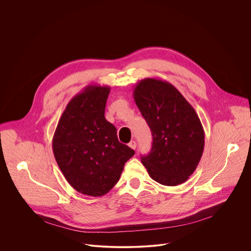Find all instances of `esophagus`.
<instances>
[{
    "label": "esophagus",
    "instance_id": "esophagus-1",
    "mask_svg": "<svg viewBox=\"0 0 251 251\" xmlns=\"http://www.w3.org/2000/svg\"><path fill=\"white\" fill-rule=\"evenodd\" d=\"M128 146L131 148V149H133V150H135L136 149V147H137V144H136V142L135 141H131L129 144H128Z\"/></svg>",
    "mask_w": 251,
    "mask_h": 251
}]
</instances>
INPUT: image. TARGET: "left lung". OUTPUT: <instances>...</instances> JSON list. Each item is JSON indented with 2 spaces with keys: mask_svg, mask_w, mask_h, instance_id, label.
Masks as SVG:
<instances>
[{
  "mask_svg": "<svg viewBox=\"0 0 251 251\" xmlns=\"http://www.w3.org/2000/svg\"><path fill=\"white\" fill-rule=\"evenodd\" d=\"M133 97L153 135L151 152L142 157V164L161 185L185 183L204 147V131L194 107L173 84L159 78L140 80Z\"/></svg>",
  "mask_w": 251,
  "mask_h": 251,
  "instance_id": "8db88e82",
  "label": "left lung"
}]
</instances>
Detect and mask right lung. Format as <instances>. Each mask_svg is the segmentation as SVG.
Masks as SVG:
<instances>
[{
    "label": "right lung",
    "mask_w": 251,
    "mask_h": 251,
    "mask_svg": "<svg viewBox=\"0 0 251 251\" xmlns=\"http://www.w3.org/2000/svg\"><path fill=\"white\" fill-rule=\"evenodd\" d=\"M109 86L87 85L66 105L57 123L52 151L65 180L90 197L108 193L135 152L118 141L104 116Z\"/></svg>",
    "instance_id": "right-lung-1"
}]
</instances>
